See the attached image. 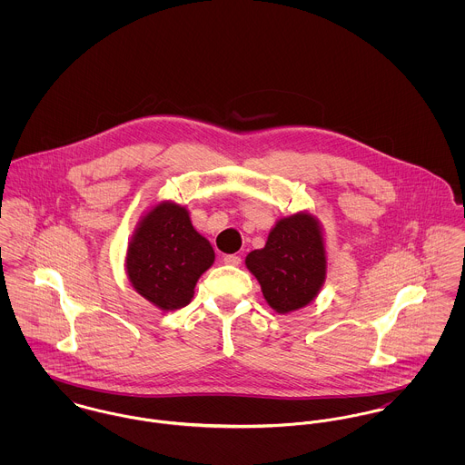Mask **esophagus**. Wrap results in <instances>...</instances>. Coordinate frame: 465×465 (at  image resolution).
Returning <instances> with one entry per match:
<instances>
[{
  "label": "esophagus",
  "mask_w": 465,
  "mask_h": 465,
  "mask_svg": "<svg viewBox=\"0 0 465 465\" xmlns=\"http://www.w3.org/2000/svg\"><path fill=\"white\" fill-rule=\"evenodd\" d=\"M223 263L225 265L238 266L242 263V258L236 256V254H227V256H223Z\"/></svg>",
  "instance_id": "1"
}]
</instances>
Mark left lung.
Segmentation results:
<instances>
[{"instance_id": "obj_1", "label": "left lung", "mask_w": 465, "mask_h": 465, "mask_svg": "<svg viewBox=\"0 0 465 465\" xmlns=\"http://www.w3.org/2000/svg\"><path fill=\"white\" fill-rule=\"evenodd\" d=\"M245 263L277 313L306 306L326 279V251L319 223L306 213L279 220L265 247L252 251Z\"/></svg>"}]
</instances>
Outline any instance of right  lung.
<instances>
[{
	"label": "right lung",
	"instance_id": "obj_1",
	"mask_svg": "<svg viewBox=\"0 0 465 465\" xmlns=\"http://www.w3.org/2000/svg\"><path fill=\"white\" fill-rule=\"evenodd\" d=\"M214 252L177 203H159L139 223L127 254L134 288L161 310L190 304L200 275Z\"/></svg>",
	"mask_w": 465,
	"mask_h": 465
}]
</instances>
